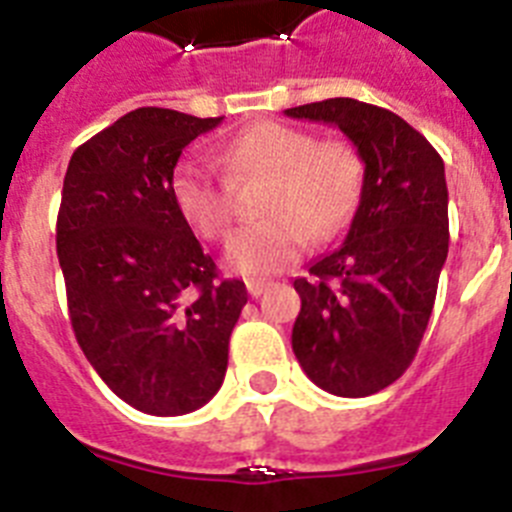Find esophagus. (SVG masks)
I'll list each match as a JSON object with an SVG mask.
<instances>
[{
  "instance_id": "34e87169",
  "label": "esophagus",
  "mask_w": 512,
  "mask_h": 512,
  "mask_svg": "<svg viewBox=\"0 0 512 512\" xmlns=\"http://www.w3.org/2000/svg\"><path fill=\"white\" fill-rule=\"evenodd\" d=\"M269 287H271V282H266V279H248L246 282V289L251 297H261Z\"/></svg>"
}]
</instances>
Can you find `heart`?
Wrapping results in <instances>:
<instances>
[{
    "label": "heart",
    "mask_w": 512,
    "mask_h": 512,
    "mask_svg": "<svg viewBox=\"0 0 512 512\" xmlns=\"http://www.w3.org/2000/svg\"><path fill=\"white\" fill-rule=\"evenodd\" d=\"M220 156L230 176L182 161L171 176V197L202 238L223 241L235 220V184L269 176L259 202L266 217L243 225L225 251V264L246 277L284 271L310 238H336L361 205L366 166L346 140H318L289 122L264 120L233 135Z\"/></svg>",
    "instance_id": "heart-1"
}]
</instances>
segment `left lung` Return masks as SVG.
<instances>
[{
	"label": "left lung",
	"mask_w": 512,
	"mask_h": 512,
	"mask_svg": "<svg viewBox=\"0 0 512 512\" xmlns=\"http://www.w3.org/2000/svg\"><path fill=\"white\" fill-rule=\"evenodd\" d=\"M336 125L366 184L346 241L295 279L302 307L292 351L320 390L366 397L418 354L449 253V189L436 148L395 112L336 97L284 110Z\"/></svg>",
	"instance_id": "obj_1"
}]
</instances>
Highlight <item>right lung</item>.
Instances as JSON below:
<instances>
[{
	"label": "right lung",
	"mask_w": 512,
	"mask_h": 512,
	"mask_svg": "<svg viewBox=\"0 0 512 512\" xmlns=\"http://www.w3.org/2000/svg\"><path fill=\"white\" fill-rule=\"evenodd\" d=\"M220 120L140 107L76 148L63 179L56 251L76 341L120 400L161 418L215 397L248 302L171 197L182 151Z\"/></svg>",
	"instance_id": "1"
}]
</instances>
